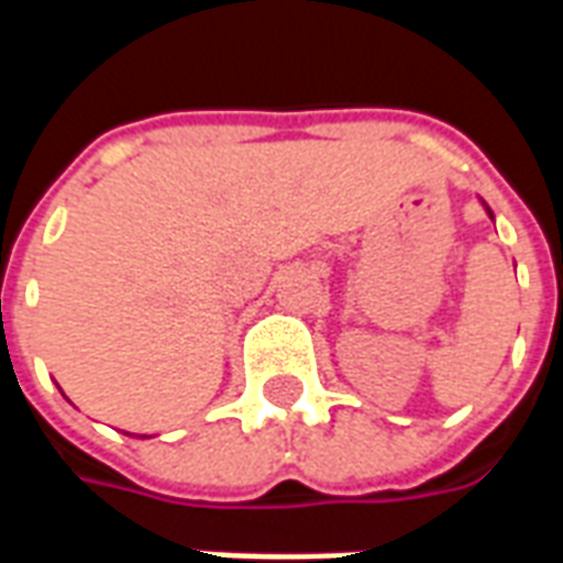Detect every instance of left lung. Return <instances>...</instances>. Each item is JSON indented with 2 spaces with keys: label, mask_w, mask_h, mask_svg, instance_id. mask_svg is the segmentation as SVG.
Here are the masks:
<instances>
[{
  "label": "left lung",
  "mask_w": 563,
  "mask_h": 563,
  "mask_svg": "<svg viewBox=\"0 0 563 563\" xmlns=\"http://www.w3.org/2000/svg\"><path fill=\"white\" fill-rule=\"evenodd\" d=\"M483 205H485V201H483ZM485 210H488V205H485ZM488 217H492V220H495V213H492V210H488Z\"/></svg>",
  "instance_id": "obj_1"
}]
</instances>
